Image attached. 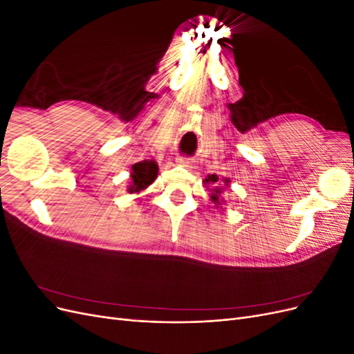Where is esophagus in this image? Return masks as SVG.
Masks as SVG:
<instances>
[{
    "instance_id": "34e87169",
    "label": "esophagus",
    "mask_w": 354,
    "mask_h": 354,
    "mask_svg": "<svg viewBox=\"0 0 354 354\" xmlns=\"http://www.w3.org/2000/svg\"><path fill=\"white\" fill-rule=\"evenodd\" d=\"M177 164L180 167H185V168H190L192 167V159L186 158V156H178L177 158Z\"/></svg>"
}]
</instances>
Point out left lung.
Wrapping results in <instances>:
<instances>
[{
  "mask_svg": "<svg viewBox=\"0 0 354 354\" xmlns=\"http://www.w3.org/2000/svg\"><path fill=\"white\" fill-rule=\"evenodd\" d=\"M217 181H218V177H217L216 174H209V176L205 178V181H203V183H205V185H207V183L216 185ZM223 183H224V186L229 187L230 180H229V178H224V180H223ZM226 187H218V186H217V187L211 189V192H212V194H211V201H212L214 203H216V205H221V203L226 202V201L223 199V196H221V194H223L224 189H226Z\"/></svg>",
  "mask_w": 354,
  "mask_h": 354,
  "instance_id": "obj_1",
  "label": "left lung"
}]
</instances>
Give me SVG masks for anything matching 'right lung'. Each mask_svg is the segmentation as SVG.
<instances>
[{
  "label": "right lung",
  "instance_id": "right-lung-1",
  "mask_svg": "<svg viewBox=\"0 0 354 354\" xmlns=\"http://www.w3.org/2000/svg\"><path fill=\"white\" fill-rule=\"evenodd\" d=\"M158 164L155 160H142L133 165L131 169V185L128 187L130 194H138L151 186L158 177Z\"/></svg>",
  "mask_w": 354,
  "mask_h": 354
}]
</instances>
